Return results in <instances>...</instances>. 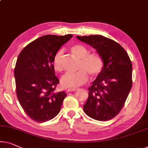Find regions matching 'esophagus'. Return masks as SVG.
<instances>
[{
  "label": "esophagus",
  "instance_id": "esophagus-1",
  "mask_svg": "<svg viewBox=\"0 0 148 148\" xmlns=\"http://www.w3.org/2000/svg\"><path fill=\"white\" fill-rule=\"evenodd\" d=\"M78 88H68V89L67 90V91L68 92H74V91H76V90H78Z\"/></svg>",
  "mask_w": 148,
  "mask_h": 148
}]
</instances>
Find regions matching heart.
<instances>
[{
    "label": "heart",
    "mask_w": 148,
    "mask_h": 148,
    "mask_svg": "<svg viewBox=\"0 0 148 148\" xmlns=\"http://www.w3.org/2000/svg\"><path fill=\"white\" fill-rule=\"evenodd\" d=\"M70 51L77 58H80L79 64L80 70L76 72H67L61 78V84L65 88H76L85 84L88 80V74L96 77L102 72L103 60L100 55L96 53L88 54V48L81 44H76L70 48ZM62 51L56 53L53 59V66L56 71L62 69L61 58Z\"/></svg>",
    "instance_id": "1"
}]
</instances>
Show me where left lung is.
Segmentation results:
<instances>
[{"mask_svg": "<svg viewBox=\"0 0 148 148\" xmlns=\"http://www.w3.org/2000/svg\"><path fill=\"white\" fill-rule=\"evenodd\" d=\"M76 38L92 46L103 60V68L88 88L84 111L98 121L111 120L122 109L132 86V65L121 45L102 35Z\"/></svg>", "mask_w": 148, "mask_h": 148, "instance_id": "1", "label": "left lung"}]
</instances>
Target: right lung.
Returning a JSON list of instances; mask_svg holds the SVG:
<instances>
[{
	"label": "right lung",
	"instance_id": "right-lung-1",
	"mask_svg": "<svg viewBox=\"0 0 148 148\" xmlns=\"http://www.w3.org/2000/svg\"><path fill=\"white\" fill-rule=\"evenodd\" d=\"M72 36H41L28 44L18 57L14 68L17 98L35 122H45L58 115L67 96L64 91L55 92L59 80L55 76L53 59Z\"/></svg>",
	"mask_w": 148,
	"mask_h": 148
}]
</instances>
